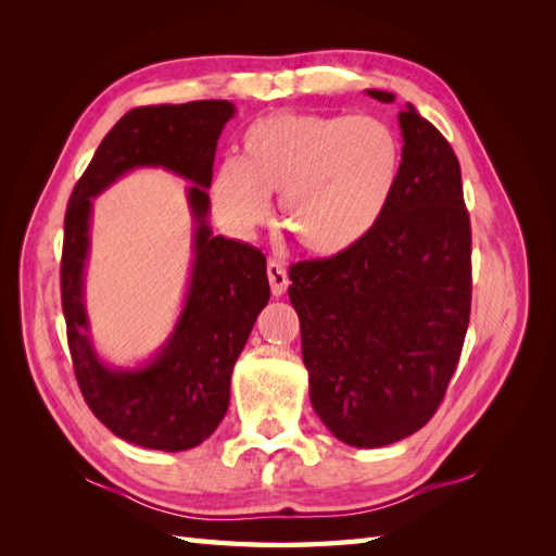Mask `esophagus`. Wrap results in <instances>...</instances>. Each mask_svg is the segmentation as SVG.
I'll return each mask as SVG.
<instances>
[{
  "label": "esophagus",
  "mask_w": 556,
  "mask_h": 556,
  "mask_svg": "<svg viewBox=\"0 0 556 556\" xmlns=\"http://www.w3.org/2000/svg\"><path fill=\"white\" fill-rule=\"evenodd\" d=\"M266 276H268V282H271L274 296L285 294V290H288V285H290V278H288V271H285V266L278 264V262H268Z\"/></svg>",
  "instance_id": "1"
}]
</instances>
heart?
<instances>
[{
	"label": "heart",
	"instance_id": "b5f03b06",
	"mask_svg": "<svg viewBox=\"0 0 556 556\" xmlns=\"http://www.w3.org/2000/svg\"><path fill=\"white\" fill-rule=\"evenodd\" d=\"M401 174L396 131L374 115L271 113L241 139V160L215 166L217 217L250 237L280 194V220L317 257H339L371 233Z\"/></svg>",
	"mask_w": 556,
	"mask_h": 556
}]
</instances>
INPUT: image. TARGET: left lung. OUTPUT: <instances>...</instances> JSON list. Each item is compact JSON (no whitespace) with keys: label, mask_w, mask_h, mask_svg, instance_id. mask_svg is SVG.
I'll return each mask as SVG.
<instances>
[{"label":"left lung","mask_w":556,"mask_h":556,"mask_svg":"<svg viewBox=\"0 0 556 556\" xmlns=\"http://www.w3.org/2000/svg\"><path fill=\"white\" fill-rule=\"evenodd\" d=\"M378 102L392 92L366 90ZM401 174L382 220L345 255L296 262L311 403L336 439L382 447L422 429L459 364L470 317V220L443 134L399 113Z\"/></svg>","instance_id":"left-lung-1"}]
</instances>
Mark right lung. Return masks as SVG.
<instances>
[{"instance_id": "obj_1", "label": "right lung", "mask_w": 556, "mask_h": 556, "mask_svg": "<svg viewBox=\"0 0 556 556\" xmlns=\"http://www.w3.org/2000/svg\"><path fill=\"white\" fill-rule=\"evenodd\" d=\"M233 113L227 99L131 109L99 143L66 204L60 288L74 374L99 422L134 445L180 452L208 439L229 408L233 364L271 296L262 250L213 237L206 223L215 148ZM137 165H162L195 182V262L170 341L141 369L115 372L91 348L81 271L91 199Z\"/></svg>"}]
</instances>
